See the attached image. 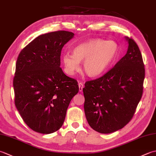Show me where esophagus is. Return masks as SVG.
Here are the masks:
<instances>
[{
    "label": "esophagus",
    "instance_id": "34e87169",
    "mask_svg": "<svg viewBox=\"0 0 156 156\" xmlns=\"http://www.w3.org/2000/svg\"><path fill=\"white\" fill-rule=\"evenodd\" d=\"M78 87H79V91L82 92V89L84 88V84L82 82H80V83L78 84Z\"/></svg>",
    "mask_w": 156,
    "mask_h": 156
}]
</instances>
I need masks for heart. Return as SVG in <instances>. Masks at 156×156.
<instances>
[{
	"label": "heart",
	"instance_id": "1",
	"mask_svg": "<svg viewBox=\"0 0 156 156\" xmlns=\"http://www.w3.org/2000/svg\"><path fill=\"white\" fill-rule=\"evenodd\" d=\"M118 51V45L115 41L92 39L76 46L73 54L65 53L62 55V62L69 75H74L83 61L86 73L90 77H97L107 70L117 57Z\"/></svg>",
	"mask_w": 156,
	"mask_h": 156
}]
</instances>
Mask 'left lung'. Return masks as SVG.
Returning a JSON list of instances; mask_svg holds the SVG:
<instances>
[{
  "instance_id": "obj_1",
  "label": "left lung",
  "mask_w": 156,
  "mask_h": 156,
  "mask_svg": "<svg viewBox=\"0 0 156 156\" xmlns=\"http://www.w3.org/2000/svg\"><path fill=\"white\" fill-rule=\"evenodd\" d=\"M128 43L127 54L102 77L83 88L86 118L96 131L111 133L131 121L143 94L145 68L136 43Z\"/></svg>"
}]
</instances>
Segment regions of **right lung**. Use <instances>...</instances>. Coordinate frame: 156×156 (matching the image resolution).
<instances>
[{
	"label": "right lung",
	"instance_id": "add662e5",
	"mask_svg": "<svg viewBox=\"0 0 156 156\" xmlns=\"http://www.w3.org/2000/svg\"><path fill=\"white\" fill-rule=\"evenodd\" d=\"M58 31L41 35L18 56L13 87L15 104L23 121L37 133L49 134L61 128L78 82L60 68L64 45L74 37Z\"/></svg>",
	"mask_w": 156,
	"mask_h": 156
}]
</instances>
